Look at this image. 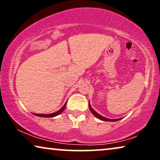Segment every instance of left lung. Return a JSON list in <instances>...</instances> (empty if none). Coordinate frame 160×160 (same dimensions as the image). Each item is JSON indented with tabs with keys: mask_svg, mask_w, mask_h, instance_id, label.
Here are the masks:
<instances>
[{
	"mask_svg": "<svg viewBox=\"0 0 160 160\" xmlns=\"http://www.w3.org/2000/svg\"><path fill=\"white\" fill-rule=\"evenodd\" d=\"M89 110L92 112V113L95 116V117H97L98 119H99L100 120H102V121H105V122H116V121H119L121 119H108V118H106V117H103L102 116L100 115L99 113H98L96 111L94 110V109L92 108V106H90V103L89 102Z\"/></svg>",
	"mask_w": 160,
	"mask_h": 160,
	"instance_id": "1",
	"label": "left lung"
}]
</instances>
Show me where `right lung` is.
Segmentation results:
<instances>
[{
    "mask_svg": "<svg viewBox=\"0 0 160 160\" xmlns=\"http://www.w3.org/2000/svg\"><path fill=\"white\" fill-rule=\"evenodd\" d=\"M66 103H67V102H65L64 106H63L62 108L60 109V110L57 111V112H54V113H49V114H43V113H41V114H40V113H33V114L37 116V117H48V118H49V117H56V116L60 114V113H62L63 111H64L65 106H66Z\"/></svg>",
    "mask_w": 160,
    "mask_h": 160,
    "instance_id": "obj_1",
    "label": "right lung"
}]
</instances>
